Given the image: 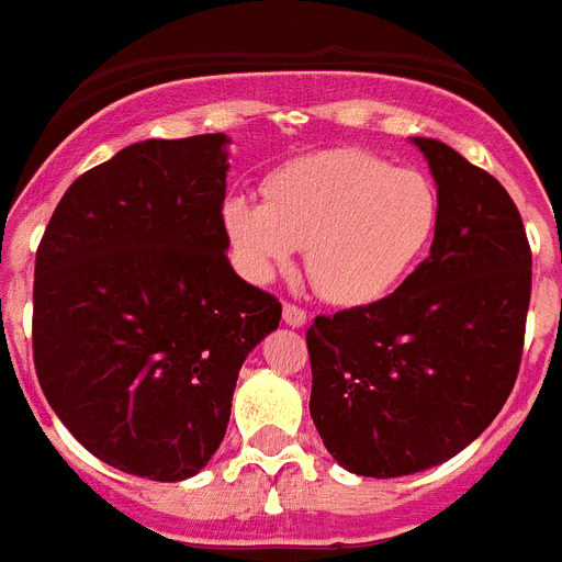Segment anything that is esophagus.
I'll return each mask as SVG.
<instances>
[{"label": "esophagus", "mask_w": 562, "mask_h": 562, "mask_svg": "<svg viewBox=\"0 0 562 562\" xmlns=\"http://www.w3.org/2000/svg\"><path fill=\"white\" fill-rule=\"evenodd\" d=\"M284 325L290 327H304L307 325V313L295 304H284Z\"/></svg>", "instance_id": "esophagus-1"}]
</instances>
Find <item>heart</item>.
I'll list each match as a JSON object with an SVG mask.
<instances>
[{"instance_id": "heart-1", "label": "heart", "mask_w": 562, "mask_h": 562, "mask_svg": "<svg viewBox=\"0 0 562 562\" xmlns=\"http://www.w3.org/2000/svg\"><path fill=\"white\" fill-rule=\"evenodd\" d=\"M263 194L267 203L228 196L220 211L240 272L269 284L304 246L307 278L342 307L392 293L429 249L441 214L429 177L353 147L286 161Z\"/></svg>"}]
</instances>
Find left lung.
I'll list each match as a JSON object with an SVG mask.
<instances>
[{"instance_id":"8db88e82","label":"left lung","mask_w":562,"mask_h":562,"mask_svg":"<svg viewBox=\"0 0 562 562\" xmlns=\"http://www.w3.org/2000/svg\"><path fill=\"white\" fill-rule=\"evenodd\" d=\"M412 145L441 214L392 295L307 330L310 417L334 461L397 479L459 456L499 415L522 357L531 249L508 191L438 138Z\"/></svg>"}]
</instances>
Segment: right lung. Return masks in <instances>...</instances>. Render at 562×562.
Here are the masks:
<instances>
[{
    "label": "right lung",
    "mask_w": 562,
    "mask_h": 562,
    "mask_svg": "<svg viewBox=\"0 0 562 562\" xmlns=\"http://www.w3.org/2000/svg\"><path fill=\"white\" fill-rule=\"evenodd\" d=\"M228 138H147L69 186L34 263V366L103 464L182 482L217 452L244 359L281 322L220 223Z\"/></svg>",
    "instance_id": "obj_1"
}]
</instances>
